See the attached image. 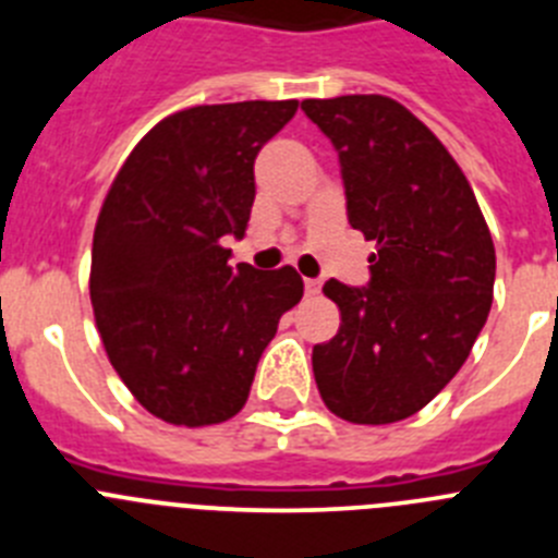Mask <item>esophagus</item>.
I'll use <instances>...</instances> for the list:
<instances>
[{"instance_id":"esophagus-1","label":"esophagus","mask_w":558,"mask_h":558,"mask_svg":"<svg viewBox=\"0 0 558 558\" xmlns=\"http://www.w3.org/2000/svg\"><path fill=\"white\" fill-rule=\"evenodd\" d=\"M304 293L318 295L322 293V282H318V279H304Z\"/></svg>"}]
</instances>
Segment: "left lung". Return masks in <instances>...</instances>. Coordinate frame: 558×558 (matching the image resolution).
<instances>
[{
	"label": "left lung",
	"mask_w": 558,
	"mask_h": 558,
	"mask_svg": "<svg viewBox=\"0 0 558 558\" xmlns=\"http://www.w3.org/2000/svg\"><path fill=\"white\" fill-rule=\"evenodd\" d=\"M302 111L338 150L349 223L377 243L368 288L324 284L340 327L313 349L315 386L335 416L391 425L470 357L492 310L495 243L458 161L402 102L343 95Z\"/></svg>",
	"instance_id": "1"
}]
</instances>
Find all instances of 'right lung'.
<instances>
[{
	"mask_svg": "<svg viewBox=\"0 0 558 558\" xmlns=\"http://www.w3.org/2000/svg\"><path fill=\"white\" fill-rule=\"evenodd\" d=\"M295 100L195 106L153 125L108 186L92 245V307L113 372L175 427L243 411L279 318L302 302L290 265H229L243 236L254 159Z\"/></svg>",
	"mask_w": 558,
	"mask_h": 558,
	"instance_id": "add662e5",
	"label": "right lung"
}]
</instances>
